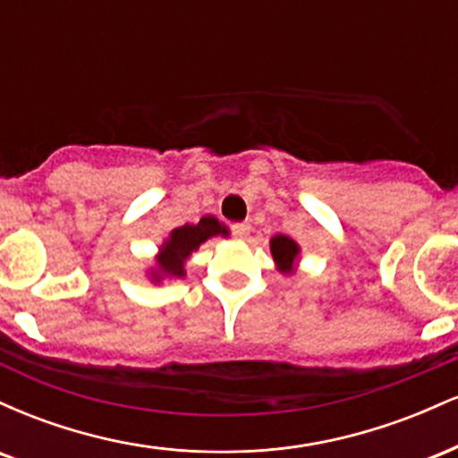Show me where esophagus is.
<instances>
[{"instance_id": "obj_1", "label": "esophagus", "mask_w": 458, "mask_h": 458, "mask_svg": "<svg viewBox=\"0 0 458 458\" xmlns=\"http://www.w3.org/2000/svg\"><path fill=\"white\" fill-rule=\"evenodd\" d=\"M250 233H251V225L247 224V222H241V224H234L233 225V234L236 236V239L245 241L247 236H250Z\"/></svg>"}]
</instances>
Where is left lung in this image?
Wrapping results in <instances>:
<instances>
[{
    "label": "left lung",
    "instance_id": "8db88e82",
    "mask_svg": "<svg viewBox=\"0 0 458 458\" xmlns=\"http://www.w3.org/2000/svg\"><path fill=\"white\" fill-rule=\"evenodd\" d=\"M269 245H271L273 260H276V265H277V271L284 273V276H291V273H295L299 251H301V247H299L297 241H293L291 236L276 234L269 241Z\"/></svg>",
    "mask_w": 458,
    "mask_h": 458
}]
</instances>
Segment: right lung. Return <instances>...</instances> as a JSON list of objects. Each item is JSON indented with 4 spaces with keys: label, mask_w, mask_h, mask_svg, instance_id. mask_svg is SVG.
<instances>
[{
    "label": "right lung",
    "mask_w": 458,
    "mask_h": 458,
    "mask_svg": "<svg viewBox=\"0 0 458 458\" xmlns=\"http://www.w3.org/2000/svg\"><path fill=\"white\" fill-rule=\"evenodd\" d=\"M228 236V228L219 222L213 215H204L198 224H185L178 225L170 233L163 245L159 247V254L155 256V267L148 269L150 282L161 284L163 280H178V277H185V262L193 251H198V247L204 241L213 239V236Z\"/></svg>",
    "instance_id": "obj_1"
}]
</instances>
